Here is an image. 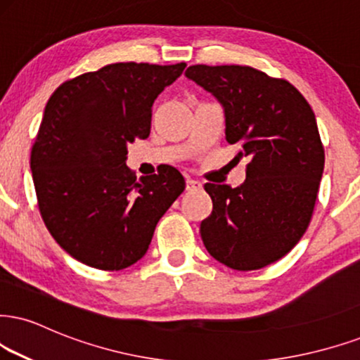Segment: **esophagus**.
<instances>
[{
  "label": "esophagus",
  "mask_w": 360,
  "mask_h": 360,
  "mask_svg": "<svg viewBox=\"0 0 360 360\" xmlns=\"http://www.w3.org/2000/svg\"><path fill=\"white\" fill-rule=\"evenodd\" d=\"M202 188V184L198 180L193 179H187V190H198Z\"/></svg>",
  "instance_id": "esophagus-1"
}]
</instances>
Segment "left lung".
<instances>
[{"instance_id":"obj_1","label":"left lung","mask_w":360,"mask_h":360,"mask_svg":"<svg viewBox=\"0 0 360 360\" xmlns=\"http://www.w3.org/2000/svg\"><path fill=\"white\" fill-rule=\"evenodd\" d=\"M185 75L224 106L233 160L248 158L240 187L205 184L214 210L200 224L203 245L233 270L267 267L312 219L326 162L316 115L287 79L252 66L193 65Z\"/></svg>"}]
</instances>
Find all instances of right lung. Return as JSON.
I'll return each mask as SVG.
<instances>
[{
  "label": "right lung",
  "mask_w": 360,
  "mask_h": 360,
  "mask_svg": "<svg viewBox=\"0 0 360 360\" xmlns=\"http://www.w3.org/2000/svg\"><path fill=\"white\" fill-rule=\"evenodd\" d=\"M185 66L106 65L48 100L30 167L44 225L82 264L113 272L139 262L185 190L176 168L136 180L125 163L127 145L148 139L153 101Z\"/></svg>",
  "instance_id": "add662e5"
}]
</instances>
